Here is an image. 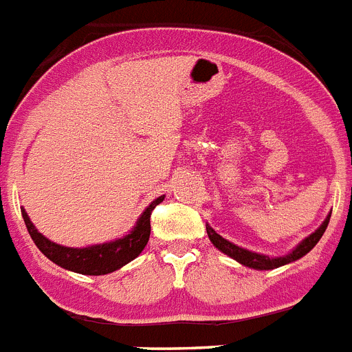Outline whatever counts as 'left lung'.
<instances>
[{"instance_id":"obj_1","label":"left lung","mask_w":352,"mask_h":352,"mask_svg":"<svg viewBox=\"0 0 352 352\" xmlns=\"http://www.w3.org/2000/svg\"><path fill=\"white\" fill-rule=\"evenodd\" d=\"M329 217H331V213H328V217L324 219V222L317 227L312 234H309L305 239H301L300 243L292 248L291 252H287L285 256H278V257H270V256H266V254H259V252H252V250H247V248H243V247H238V245H234L232 241H229V239L222 238V236L214 231L210 223H206V232H208V238H210V241L214 245V248H219L222 254L229 256L231 259L238 261L239 264H243V266H247V268L259 270V272L263 270V272H266V270L280 268V266H285V264H289V263H294V261H298V259H301L303 256H307V254H309V252L312 250L317 243H319V239L322 238V234H324L326 227H328V222H329Z\"/></svg>"}]
</instances>
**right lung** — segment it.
<instances>
[{"mask_svg": "<svg viewBox=\"0 0 352 352\" xmlns=\"http://www.w3.org/2000/svg\"><path fill=\"white\" fill-rule=\"evenodd\" d=\"M164 197L166 195H160L155 201H151V204L142 211L129 234L113 239V241L80 248L65 247V245H58L47 239L33 226L26 210L21 208V211H23L24 223H26L31 239L35 241L38 250L47 259H51L52 263L68 270V272L80 273V275H107V273L123 268L125 264L135 259L144 250L149 239V231H151L149 217H151V211L155 210V206L164 201Z\"/></svg>", "mask_w": 352, "mask_h": 352, "instance_id": "right-lung-1", "label": "right lung"}]
</instances>
